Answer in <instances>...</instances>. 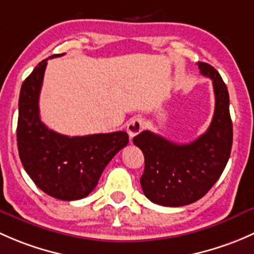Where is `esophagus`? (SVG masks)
<instances>
[{
  "mask_svg": "<svg viewBox=\"0 0 254 254\" xmlns=\"http://www.w3.org/2000/svg\"><path fill=\"white\" fill-rule=\"evenodd\" d=\"M142 129H143L142 119L135 117V119H132L127 124V132H128V135H129V138H133L137 134H139V133L142 132Z\"/></svg>",
  "mask_w": 254,
  "mask_h": 254,
  "instance_id": "1",
  "label": "esophagus"
}]
</instances>
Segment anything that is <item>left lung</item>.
Returning <instances> with one entry per match:
<instances>
[{
	"instance_id": "left-lung-1",
	"label": "left lung",
	"mask_w": 254,
	"mask_h": 254,
	"mask_svg": "<svg viewBox=\"0 0 254 254\" xmlns=\"http://www.w3.org/2000/svg\"><path fill=\"white\" fill-rule=\"evenodd\" d=\"M198 68L213 80L215 111L208 130L188 144H176L143 130L133 143L144 154L140 185L145 197L164 206H182L205 195L223 174L232 146V122L226 84L210 64Z\"/></svg>"
}]
</instances>
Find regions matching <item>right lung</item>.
<instances>
[{"label":"right lung","mask_w":254,"mask_h":254,"mask_svg":"<svg viewBox=\"0 0 254 254\" xmlns=\"http://www.w3.org/2000/svg\"><path fill=\"white\" fill-rule=\"evenodd\" d=\"M49 59L34 68L20 88L19 158L34 184L46 194L61 200L82 199L95 188L111 159L128 144V134L119 130L68 137L49 129L39 115V95Z\"/></svg>","instance_id":"obj_1"}]
</instances>
